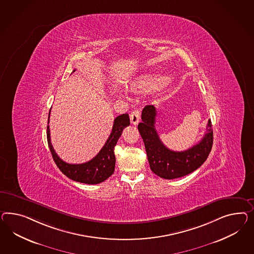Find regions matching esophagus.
Instances as JSON below:
<instances>
[{"instance_id": "obj_1", "label": "esophagus", "mask_w": 254, "mask_h": 254, "mask_svg": "<svg viewBox=\"0 0 254 254\" xmlns=\"http://www.w3.org/2000/svg\"><path fill=\"white\" fill-rule=\"evenodd\" d=\"M140 120V112L138 110H134L130 114V122L133 125H137Z\"/></svg>"}]
</instances>
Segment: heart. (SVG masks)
I'll return each mask as SVG.
<instances>
[{"label":"heart","mask_w":254,"mask_h":254,"mask_svg":"<svg viewBox=\"0 0 254 254\" xmlns=\"http://www.w3.org/2000/svg\"><path fill=\"white\" fill-rule=\"evenodd\" d=\"M172 83L170 76L154 71H146L133 77L128 82L131 91L135 93H146L153 89H164Z\"/></svg>","instance_id":"b5f03b06"}]
</instances>
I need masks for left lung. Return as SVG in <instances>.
Returning <instances> with one entry per match:
<instances>
[{"mask_svg":"<svg viewBox=\"0 0 254 254\" xmlns=\"http://www.w3.org/2000/svg\"><path fill=\"white\" fill-rule=\"evenodd\" d=\"M156 108L146 105L141 114L142 122L137 128L144 141L151 171L165 179H179L198 169L208 157L213 147V135L211 120L208 121L204 137L198 144L183 151H174L161 141L155 129Z\"/></svg>","mask_w":254,"mask_h":254,"instance_id":"left-lung-1","label":"left lung"}]
</instances>
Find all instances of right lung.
Listing matches in <instances>:
<instances>
[{
	"label": "right lung",
	"mask_w": 254,
	"mask_h": 254,
	"mask_svg": "<svg viewBox=\"0 0 254 254\" xmlns=\"http://www.w3.org/2000/svg\"><path fill=\"white\" fill-rule=\"evenodd\" d=\"M74 70L73 72H75ZM51 113V110H50ZM49 113V118H50ZM130 125V120L127 114H123L115 119L113 129L110 134L107 141L101 151L96 156L92 158L90 161L78 164V165H72L64 162L62 159L56 154L54 147L51 142V134H50V127L47 126V140H48L49 148L52 152L58 168L62 171L64 175H65L68 179H72L76 182L85 183V184H99L102 183L104 180L111 177L116 166V156H115V146L117 145V140L122 135V132L125 127Z\"/></svg>",
	"instance_id": "1"
}]
</instances>
